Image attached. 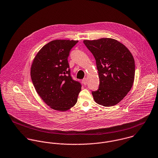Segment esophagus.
<instances>
[{
    "label": "esophagus",
    "instance_id": "esophagus-1",
    "mask_svg": "<svg viewBox=\"0 0 158 158\" xmlns=\"http://www.w3.org/2000/svg\"><path fill=\"white\" fill-rule=\"evenodd\" d=\"M82 82L83 83L84 85H86L88 84V81H87V79H86V78H84V79L82 80Z\"/></svg>",
    "mask_w": 158,
    "mask_h": 158
}]
</instances>
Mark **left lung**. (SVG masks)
<instances>
[{"mask_svg": "<svg viewBox=\"0 0 158 158\" xmlns=\"http://www.w3.org/2000/svg\"><path fill=\"white\" fill-rule=\"evenodd\" d=\"M83 43L94 55L98 72V89L92 91L95 102L104 106L117 104L133 85L135 63L131 53L111 38L85 40Z\"/></svg>", "mask_w": 158, "mask_h": 158, "instance_id": "obj_1", "label": "left lung"}]
</instances>
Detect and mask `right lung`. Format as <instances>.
Returning <instances> with one entry per match:
<instances>
[{
	"instance_id": "add662e5",
	"label": "right lung",
	"mask_w": 158,
	"mask_h": 158,
	"mask_svg": "<svg viewBox=\"0 0 158 158\" xmlns=\"http://www.w3.org/2000/svg\"><path fill=\"white\" fill-rule=\"evenodd\" d=\"M54 40L37 53L31 68V78L37 93L51 108L66 111L77 103L81 85L74 80L68 63L70 50L78 43Z\"/></svg>"
}]
</instances>
